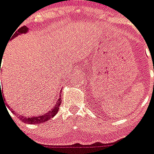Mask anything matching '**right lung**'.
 <instances>
[{"label":"right lung","instance_id":"add662e5","mask_svg":"<svg viewBox=\"0 0 154 154\" xmlns=\"http://www.w3.org/2000/svg\"><path fill=\"white\" fill-rule=\"evenodd\" d=\"M28 32V28L26 26H22L21 28H19L18 30H15L14 33H13V35L11 36V38H10V40H12L14 37H16L17 36H19V34L26 33ZM3 54H1V60H2V57ZM0 72H1V68H0ZM2 91V89L0 87V91ZM0 95H2V92H1ZM60 104H61V100H58L56 104L51 109V110H50L49 112H45L44 114L41 115V116H37V117H32V118H25L23 116H21L19 115V118L20 119V121H22L23 122H25V123H29V124H39L42 123V122H45L46 121L50 120L51 118L54 117V115L56 114L58 112V110H59V108H60Z\"/></svg>","mask_w":154,"mask_h":154}]
</instances>
